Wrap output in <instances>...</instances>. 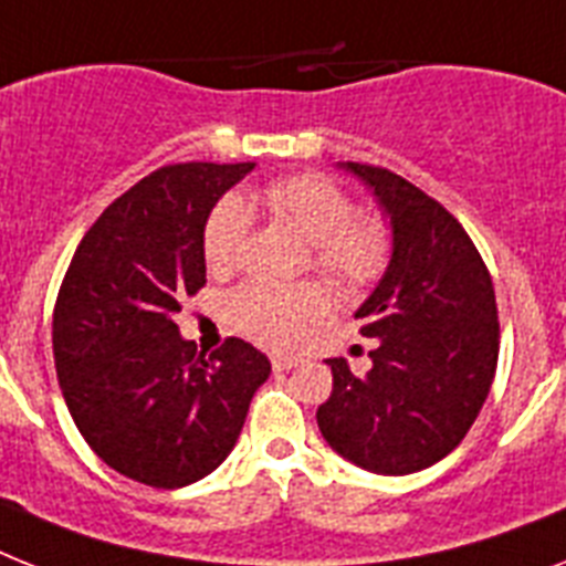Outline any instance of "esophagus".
Returning <instances> with one entry per match:
<instances>
[{
    "instance_id": "1",
    "label": "esophagus",
    "mask_w": 566,
    "mask_h": 566,
    "mask_svg": "<svg viewBox=\"0 0 566 566\" xmlns=\"http://www.w3.org/2000/svg\"><path fill=\"white\" fill-rule=\"evenodd\" d=\"M297 364H301V358L297 356H289V353H274L272 356V367L277 373H283V370H292V367H297Z\"/></svg>"
}]
</instances>
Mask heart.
Listing matches in <instances>:
<instances>
[{"label": "heart", "mask_w": 566, "mask_h": 566, "mask_svg": "<svg viewBox=\"0 0 566 566\" xmlns=\"http://www.w3.org/2000/svg\"><path fill=\"white\" fill-rule=\"evenodd\" d=\"M265 213L312 245L315 272L340 292H361L385 272L390 237L376 217H358L356 205L338 185L321 176L274 181L260 196ZM251 233V213L242 199L228 196L213 208L205 228V263L228 274L242 263ZM326 301L312 283L277 286L245 283L228 297V317L237 333L265 344L292 347L324 317Z\"/></svg>", "instance_id": "obj_1"}]
</instances>
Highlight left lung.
<instances>
[{
	"instance_id": "obj_1",
	"label": "left lung",
	"mask_w": 566,
	"mask_h": 566,
	"mask_svg": "<svg viewBox=\"0 0 566 566\" xmlns=\"http://www.w3.org/2000/svg\"><path fill=\"white\" fill-rule=\"evenodd\" d=\"M390 222V263L358 306L376 338L364 376L344 358L317 428L333 451L373 474H413L462 442L492 387L501 329L483 256L437 199L381 167L338 161Z\"/></svg>"
}]
</instances>
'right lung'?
Returning a JSON list of instances; mask_svg holds the SVG:
<instances>
[{"label": "right lung", "mask_w": 566, "mask_h": 566, "mask_svg": "<svg viewBox=\"0 0 566 566\" xmlns=\"http://www.w3.org/2000/svg\"><path fill=\"white\" fill-rule=\"evenodd\" d=\"M254 170L161 167L97 217L54 306V364L77 431L109 469L156 489L208 478L237 446L272 364L242 338L196 353L172 321L205 286L213 205Z\"/></svg>", "instance_id": "right-lung-1"}]
</instances>
